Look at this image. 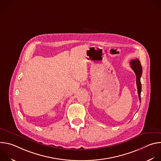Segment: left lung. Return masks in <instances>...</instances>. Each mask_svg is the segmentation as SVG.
<instances>
[{
  "mask_svg": "<svg viewBox=\"0 0 161 161\" xmlns=\"http://www.w3.org/2000/svg\"><path fill=\"white\" fill-rule=\"evenodd\" d=\"M130 67L136 74V85L137 88V92H138L139 99L141 101V92H142V83L140 81L141 76L142 75V67L141 65L139 59L136 58L132 60L130 62Z\"/></svg>",
  "mask_w": 161,
  "mask_h": 161,
  "instance_id": "8db88e82",
  "label": "left lung"
}]
</instances>
